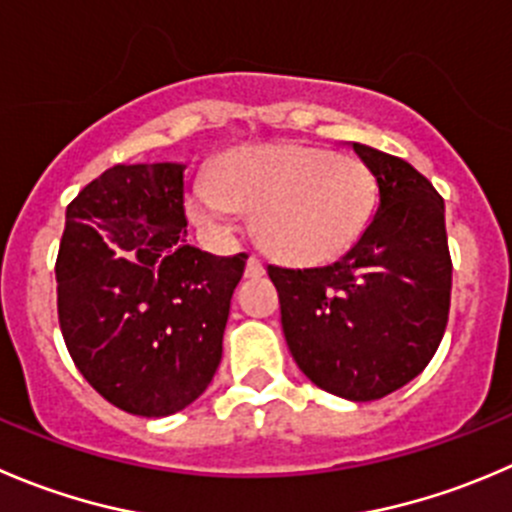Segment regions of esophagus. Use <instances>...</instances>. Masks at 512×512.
<instances>
[{
	"instance_id": "1",
	"label": "esophagus",
	"mask_w": 512,
	"mask_h": 512,
	"mask_svg": "<svg viewBox=\"0 0 512 512\" xmlns=\"http://www.w3.org/2000/svg\"><path fill=\"white\" fill-rule=\"evenodd\" d=\"M245 275L252 277V280H257V277L265 275V265L260 262V257L252 255L250 260H247V267H245Z\"/></svg>"
}]
</instances>
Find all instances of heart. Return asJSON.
<instances>
[{
    "mask_svg": "<svg viewBox=\"0 0 512 512\" xmlns=\"http://www.w3.org/2000/svg\"><path fill=\"white\" fill-rule=\"evenodd\" d=\"M375 207V180L357 157L305 142L235 150L197 185L192 215L215 222L255 212V235L277 260L315 267L350 250Z\"/></svg>",
    "mask_w": 512,
    "mask_h": 512,
    "instance_id": "obj_1",
    "label": "heart"
}]
</instances>
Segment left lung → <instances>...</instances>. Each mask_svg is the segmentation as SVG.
<instances>
[{"label":"left lung","mask_w":512,"mask_h":512,"mask_svg":"<svg viewBox=\"0 0 512 512\" xmlns=\"http://www.w3.org/2000/svg\"><path fill=\"white\" fill-rule=\"evenodd\" d=\"M380 187L355 247L325 267H267L282 332L317 388L367 403L408 385L445 335L453 260L445 202L410 162L352 145Z\"/></svg>","instance_id":"obj_1"}]
</instances>
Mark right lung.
Segmentation results:
<instances>
[{"label":"right lung","mask_w":512,"mask_h":512,"mask_svg":"<svg viewBox=\"0 0 512 512\" xmlns=\"http://www.w3.org/2000/svg\"><path fill=\"white\" fill-rule=\"evenodd\" d=\"M182 162L114 165L67 205L57 252L64 345L107 403L165 418L195 403L222 357L247 252L187 245Z\"/></svg>","instance_id":"right-lung-1"}]
</instances>
